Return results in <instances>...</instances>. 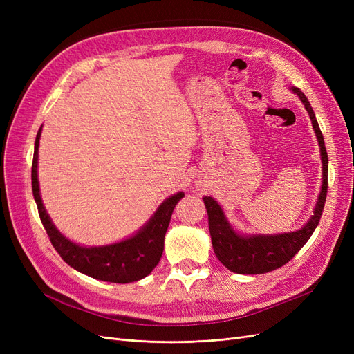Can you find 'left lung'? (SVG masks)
Segmentation results:
<instances>
[{
    "instance_id": "left-lung-1",
    "label": "left lung",
    "mask_w": 354,
    "mask_h": 354,
    "mask_svg": "<svg viewBox=\"0 0 354 354\" xmlns=\"http://www.w3.org/2000/svg\"><path fill=\"white\" fill-rule=\"evenodd\" d=\"M291 90L303 102L310 116L320 147V159H322V186H320L313 216L307 220L301 229L294 232L273 234H245L232 226L226 214H224L216 199L211 196H203L202 199L208 212L209 234L214 252H216L217 259L223 263V266L227 267L233 273L261 274L279 269L303 248L304 243L310 239L315 229L317 227L320 216H322L328 192V153L324 136L319 128L316 115L304 93L297 87H292Z\"/></svg>"
}]
</instances>
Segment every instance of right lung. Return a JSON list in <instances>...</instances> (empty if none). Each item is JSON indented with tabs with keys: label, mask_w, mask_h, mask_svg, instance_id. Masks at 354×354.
I'll use <instances>...</instances> for the list:
<instances>
[{
	"label": "right lung",
	"mask_w": 354,
	"mask_h": 354,
	"mask_svg": "<svg viewBox=\"0 0 354 354\" xmlns=\"http://www.w3.org/2000/svg\"><path fill=\"white\" fill-rule=\"evenodd\" d=\"M41 131L42 125L35 138L34 162H32V192H34V199L37 202L42 226L47 230L53 246L63 261H66L82 274L113 283L136 282L151 274L158 266L160 257H162L168 224L177 202L185 196L183 192H177V194L168 196L158 207L153 216L146 221L145 226L131 236L109 245H80L66 238L55 226L44 203H42L38 181V147Z\"/></svg>",
	"instance_id": "1"
}]
</instances>
